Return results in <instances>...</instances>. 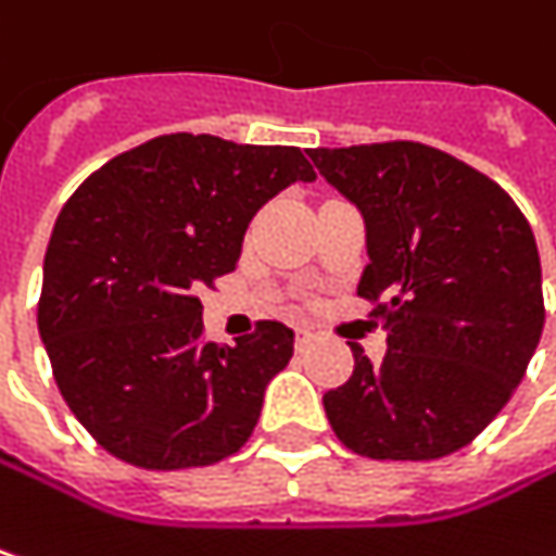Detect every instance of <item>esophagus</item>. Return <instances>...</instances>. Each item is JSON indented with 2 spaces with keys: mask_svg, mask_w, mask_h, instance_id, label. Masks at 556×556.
Masks as SVG:
<instances>
[{
  "mask_svg": "<svg viewBox=\"0 0 556 556\" xmlns=\"http://www.w3.org/2000/svg\"><path fill=\"white\" fill-rule=\"evenodd\" d=\"M309 341H313V332H309V329H298V348H300V351H303V348H306Z\"/></svg>",
  "mask_w": 556,
  "mask_h": 556,
  "instance_id": "34e87169",
  "label": "esophagus"
}]
</instances>
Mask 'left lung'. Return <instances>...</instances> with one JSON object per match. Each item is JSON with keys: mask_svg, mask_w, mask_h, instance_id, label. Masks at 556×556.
<instances>
[{"mask_svg": "<svg viewBox=\"0 0 556 556\" xmlns=\"http://www.w3.org/2000/svg\"><path fill=\"white\" fill-rule=\"evenodd\" d=\"M316 170L361 212L382 300L386 357L361 344L354 374L323 395L357 456L430 462L468 446L526 377L544 329L535 233L494 179L417 141L313 148Z\"/></svg>", "mask_w": 556, "mask_h": 556, "instance_id": "left-lung-1", "label": "left lung"}]
</instances>
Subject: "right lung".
Here are the masks:
<instances>
[{"mask_svg": "<svg viewBox=\"0 0 556 556\" xmlns=\"http://www.w3.org/2000/svg\"><path fill=\"white\" fill-rule=\"evenodd\" d=\"M316 174L300 148L161 136L106 161L62 205L37 329L65 405L110 456L215 465L253 433L294 354L285 323L202 338V288L237 268L258 208Z\"/></svg>", "mask_w": 556, "mask_h": 556, "instance_id": "right-lung-1", "label": "right lung"}]
</instances>
